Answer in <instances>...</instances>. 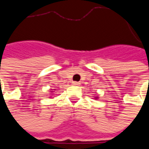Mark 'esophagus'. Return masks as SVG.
Masks as SVG:
<instances>
[{
  "label": "esophagus",
  "instance_id": "34e87169",
  "mask_svg": "<svg viewBox=\"0 0 149 149\" xmlns=\"http://www.w3.org/2000/svg\"><path fill=\"white\" fill-rule=\"evenodd\" d=\"M73 84H74V85H78V84H80V83L77 82V81H74V82H73Z\"/></svg>",
  "mask_w": 149,
  "mask_h": 149
}]
</instances>
